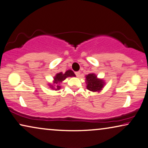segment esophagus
Masks as SVG:
<instances>
[{
	"mask_svg": "<svg viewBox=\"0 0 148 148\" xmlns=\"http://www.w3.org/2000/svg\"><path fill=\"white\" fill-rule=\"evenodd\" d=\"M75 74L76 75V76L79 77L80 74V71H77V72H75Z\"/></svg>",
	"mask_w": 148,
	"mask_h": 148,
	"instance_id": "1",
	"label": "esophagus"
}]
</instances>
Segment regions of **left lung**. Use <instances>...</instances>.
<instances>
[{"mask_svg": "<svg viewBox=\"0 0 148 148\" xmlns=\"http://www.w3.org/2000/svg\"><path fill=\"white\" fill-rule=\"evenodd\" d=\"M86 88L90 91L95 92L101 90L104 85V82L102 80L98 79L94 74H89L86 76Z\"/></svg>", "mask_w": 148, "mask_h": 148, "instance_id": "1", "label": "left lung"}]
</instances>
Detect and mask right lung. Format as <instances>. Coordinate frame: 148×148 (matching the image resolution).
<instances>
[{
  "mask_svg": "<svg viewBox=\"0 0 148 148\" xmlns=\"http://www.w3.org/2000/svg\"><path fill=\"white\" fill-rule=\"evenodd\" d=\"M70 76H76L75 74H74V73L73 72V71H72V70H69L68 71H66L64 74H63L62 72L59 73V74H56V77L54 78V80H55L54 83L58 84L60 83V82H62L63 80H64L67 77H70ZM51 86L52 88H53V86L52 85H51ZM60 88H61V86H58H58H57V88H55V89H56V90L60 89ZM53 89H54V88H53Z\"/></svg>",
  "mask_w": 148,
  "mask_h": 148,
  "instance_id": "add662e5",
  "label": "right lung"
}]
</instances>
